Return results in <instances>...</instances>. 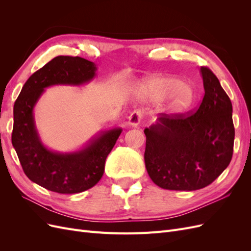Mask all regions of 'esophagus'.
<instances>
[{"label":"esophagus","mask_w":251,"mask_h":251,"mask_svg":"<svg viewBox=\"0 0 251 251\" xmlns=\"http://www.w3.org/2000/svg\"><path fill=\"white\" fill-rule=\"evenodd\" d=\"M143 118V113L141 110H135L133 111L130 116H128V126L136 127L137 126H139V124L141 123V120Z\"/></svg>","instance_id":"esophagus-1"}]
</instances>
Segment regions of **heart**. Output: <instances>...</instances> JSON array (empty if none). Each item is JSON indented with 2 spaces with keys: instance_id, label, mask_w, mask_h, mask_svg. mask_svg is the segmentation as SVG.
I'll use <instances>...</instances> for the list:
<instances>
[{
  "instance_id": "b5f03b06",
  "label": "heart",
  "mask_w": 251,
  "mask_h": 251,
  "mask_svg": "<svg viewBox=\"0 0 251 251\" xmlns=\"http://www.w3.org/2000/svg\"><path fill=\"white\" fill-rule=\"evenodd\" d=\"M147 92L153 97L162 98L169 96L168 110L172 113H181L191 107L194 101L193 89L181 85V80L173 76L157 77L149 81L146 87Z\"/></svg>"
}]
</instances>
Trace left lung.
<instances>
[{
	"label": "left lung",
	"instance_id": "obj_1",
	"mask_svg": "<svg viewBox=\"0 0 251 251\" xmlns=\"http://www.w3.org/2000/svg\"><path fill=\"white\" fill-rule=\"evenodd\" d=\"M205 94L193 114H161L144 128L150 178L171 191H196L214 182L231 161L232 104L219 79L201 67Z\"/></svg>",
	"mask_w": 251,
	"mask_h": 251
}]
</instances>
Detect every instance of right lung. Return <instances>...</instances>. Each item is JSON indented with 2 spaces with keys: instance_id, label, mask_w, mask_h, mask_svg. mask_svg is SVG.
<instances>
[{
  "instance_id": "1",
  "label": "right lung",
  "mask_w": 251,
  "mask_h": 251,
  "mask_svg": "<svg viewBox=\"0 0 251 251\" xmlns=\"http://www.w3.org/2000/svg\"><path fill=\"white\" fill-rule=\"evenodd\" d=\"M96 70L94 63L82 57L56 56L28 78L14 102L12 146L26 176L48 191L77 194L93 187L101 179L105 159L123 132L120 127L100 132L85 147L69 153L51 151L40 138L33 110L45 89L88 83Z\"/></svg>"
}]
</instances>
